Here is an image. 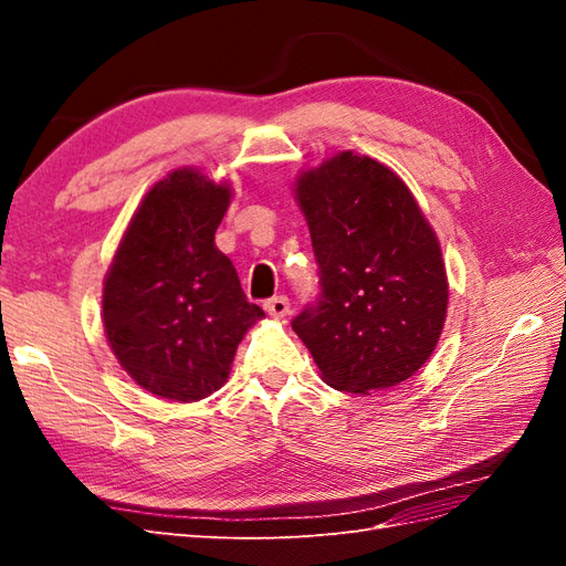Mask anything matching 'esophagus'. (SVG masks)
<instances>
[{
	"mask_svg": "<svg viewBox=\"0 0 566 566\" xmlns=\"http://www.w3.org/2000/svg\"><path fill=\"white\" fill-rule=\"evenodd\" d=\"M264 310H266V314L273 316V318H283V316L290 314V302H287L285 295L271 297V300L264 302Z\"/></svg>",
	"mask_w": 566,
	"mask_h": 566,
	"instance_id": "esophagus-1",
	"label": "esophagus"
}]
</instances>
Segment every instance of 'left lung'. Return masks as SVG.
Returning <instances> with one entry per match:
<instances>
[{
    "label": "left lung",
    "instance_id": "obj_1",
    "mask_svg": "<svg viewBox=\"0 0 566 566\" xmlns=\"http://www.w3.org/2000/svg\"><path fill=\"white\" fill-rule=\"evenodd\" d=\"M312 233L321 300L293 331L321 380L339 391L389 389L432 356L449 310V279L430 221L403 179L339 150L295 179Z\"/></svg>",
    "mask_w": 566,
    "mask_h": 566
}]
</instances>
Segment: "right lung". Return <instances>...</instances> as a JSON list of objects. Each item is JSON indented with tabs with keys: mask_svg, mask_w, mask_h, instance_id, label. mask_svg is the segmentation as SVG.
<instances>
[{
	"mask_svg": "<svg viewBox=\"0 0 566 566\" xmlns=\"http://www.w3.org/2000/svg\"><path fill=\"white\" fill-rule=\"evenodd\" d=\"M231 186L179 167L150 186L104 279L106 339L129 378L191 403L227 382L238 345L264 312L214 245Z\"/></svg>",
	"mask_w": 566,
	"mask_h": 566,
	"instance_id": "add662e5",
	"label": "right lung"
}]
</instances>
